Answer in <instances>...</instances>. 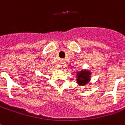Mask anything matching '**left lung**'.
Segmentation results:
<instances>
[{
  "label": "left lung",
  "mask_w": 125,
  "mask_h": 125,
  "mask_svg": "<svg viewBox=\"0 0 125 125\" xmlns=\"http://www.w3.org/2000/svg\"><path fill=\"white\" fill-rule=\"evenodd\" d=\"M91 74V72L86 69H82L81 71H77V83L80 86H84L87 84L90 81Z\"/></svg>",
  "instance_id": "left-lung-1"
}]
</instances>
